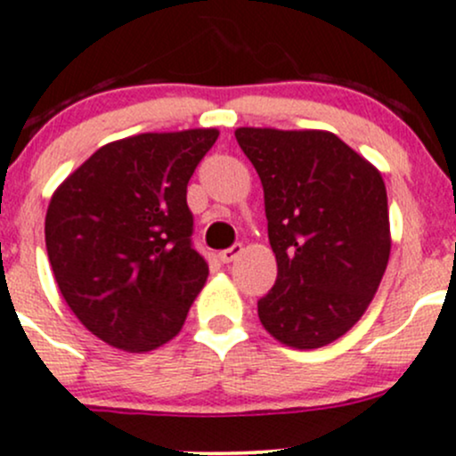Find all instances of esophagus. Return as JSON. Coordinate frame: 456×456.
<instances>
[{
  "label": "esophagus",
  "mask_w": 456,
  "mask_h": 456,
  "mask_svg": "<svg viewBox=\"0 0 456 456\" xmlns=\"http://www.w3.org/2000/svg\"><path fill=\"white\" fill-rule=\"evenodd\" d=\"M242 251H244L242 244H233L232 248H224V251H220V253H218V260L223 262V265H229V262L238 260V257H240V253H242Z\"/></svg>",
  "instance_id": "34e87169"
}]
</instances>
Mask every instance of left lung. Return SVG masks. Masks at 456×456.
Segmentation results:
<instances>
[{"label":"left lung","mask_w":456,"mask_h":456,"mask_svg":"<svg viewBox=\"0 0 456 456\" xmlns=\"http://www.w3.org/2000/svg\"><path fill=\"white\" fill-rule=\"evenodd\" d=\"M265 190L275 286L257 301L273 338L316 349L371 304L391 253L380 170L330 131L236 128Z\"/></svg>","instance_id":"1"}]
</instances>
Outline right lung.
I'll use <instances>...</instances> for the list:
<instances>
[{
    "label": "right lung",
    "mask_w": 456,
    "mask_h": 456,
    "mask_svg": "<svg viewBox=\"0 0 456 456\" xmlns=\"http://www.w3.org/2000/svg\"><path fill=\"white\" fill-rule=\"evenodd\" d=\"M218 128L104 143L54 190L45 247L61 295L100 341L143 354L181 332L208 281L188 181Z\"/></svg>",
    "instance_id": "add662e5"
}]
</instances>
